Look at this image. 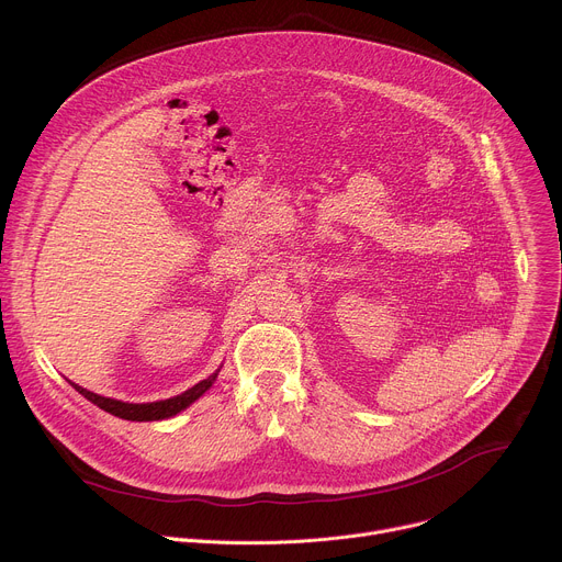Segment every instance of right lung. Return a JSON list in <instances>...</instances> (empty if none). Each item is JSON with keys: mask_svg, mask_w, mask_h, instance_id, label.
I'll use <instances>...</instances> for the list:
<instances>
[{"mask_svg": "<svg viewBox=\"0 0 562 562\" xmlns=\"http://www.w3.org/2000/svg\"><path fill=\"white\" fill-rule=\"evenodd\" d=\"M215 378H217V371L213 375H209L206 380L193 384L191 389H187L180 395H173L169 400H157V403H144V405L122 403V400H113V397H104V395H98L93 391H87L85 386H79L75 382H70V384L75 386V391H79L87 400H91L93 405H98L100 409H104V412H109V414H113L117 418L137 420V423H150V420H165V418H171V416L184 412L189 405L195 403L200 395H204L211 389Z\"/></svg>", "mask_w": 562, "mask_h": 562, "instance_id": "right-lung-1", "label": "right lung"}]
</instances>
